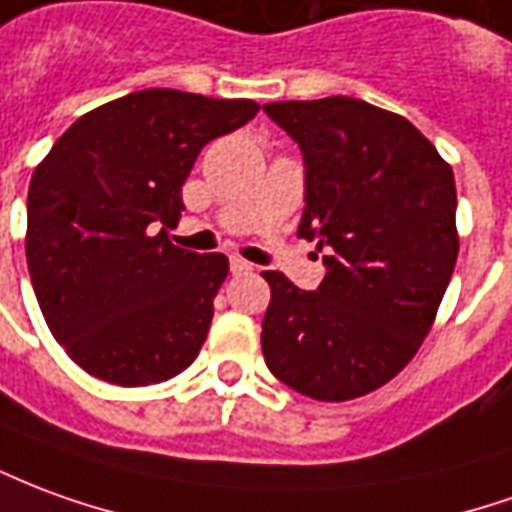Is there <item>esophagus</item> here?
<instances>
[{
	"label": "esophagus",
	"instance_id": "esophagus-1",
	"mask_svg": "<svg viewBox=\"0 0 512 512\" xmlns=\"http://www.w3.org/2000/svg\"><path fill=\"white\" fill-rule=\"evenodd\" d=\"M252 263H246V260H241V257H232L230 260V271L232 274H249L252 271Z\"/></svg>",
	"mask_w": 512,
	"mask_h": 512
}]
</instances>
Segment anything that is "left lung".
Returning a JSON list of instances; mask_svg holds the SVG:
<instances>
[{"instance_id":"1","label":"left lung","mask_w":512,"mask_h":512,"mask_svg":"<svg viewBox=\"0 0 512 512\" xmlns=\"http://www.w3.org/2000/svg\"><path fill=\"white\" fill-rule=\"evenodd\" d=\"M263 110L305 163L296 235L327 252L316 291L263 271V357L296 393L346 402L396 377L430 332L457 260L455 174L410 121L352 96Z\"/></svg>"}]
</instances>
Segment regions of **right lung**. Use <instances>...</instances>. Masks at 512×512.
<instances>
[{
    "instance_id": "right-lung-1",
    "label": "right lung",
    "mask_w": 512,
    "mask_h": 512,
    "mask_svg": "<svg viewBox=\"0 0 512 512\" xmlns=\"http://www.w3.org/2000/svg\"><path fill=\"white\" fill-rule=\"evenodd\" d=\"M260 107L149 88L57 138L27 194V266L55 341L91 377L138 388L194 363L227 257L169 241L182 185L213 138Z\"/></svg>"
}]
</instances>
